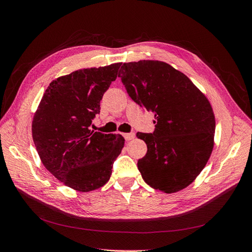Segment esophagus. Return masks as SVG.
I'll return each mask as SVG.
<instances>
[{
    "instance_id": "34e87169",
    "label": "esophagus",
    "mask_w": 252,
    "mask_h": 252,
    "mask_svg": "<svg viewBox=\"0 0 252 252\" xmlns=\"http://www.w3.org/2000/svg\"><path fill=\"white\" fill-rule=\"evenodd\" d=\"M134 133L133 132H130V133H124L123 136L125 138L126 141H131L133 138H134Z\"/></svg>"
}]
</instances>
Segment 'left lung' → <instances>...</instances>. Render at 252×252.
<instances>
[{"instance_id": "left-lung-1", "label": "left lung", "mask_w": 252, "mask_h": 252, "mask_svg": "<svg viewBox=\"0 0 252 252\" xmlns=\"http://www.w3.org/2000/svg\"><path fill=\"white\" fill-rule=\"evenodd\" d=\"M119 77L141 107L155 113L154 133H136L147 145L138 168L147 184L178 192L196 179L215 145L216 119L208 98L186 75L161 61L124 63Z\"/></svg>"}]
</instances>
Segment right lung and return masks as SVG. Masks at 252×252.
<instances>
[{"label": "right lung", "mask_w": 252, "mask_h": 252, "mask_svg": "<svg viewBox=\"0 0 252 252\" xmlns=\"http://www.w3.org/2000/svg\"><path fill=\"white\" fill-rule=\"evenodd\" d=\"M121 65L85 68L53 80L33 116L32 139L43 165L77 191L104 186L124 147L121 134L89 129Z\"/></svg>", "instance_id": "add662e5"}]
</instances>
